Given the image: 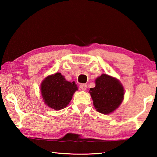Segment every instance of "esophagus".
<instances>
[{
    "label": "esophagus",
    "instance_id": "esophagus-1",
    "mask_svg": "<svg viewBox=\"0 0 157 157\" xmlns=\"http://www.w3.org/2000/svg\"><path fill=\"white\" fill-rule=\"evenodd\" d=\"M79 89L83 90V91H85L86 89V84H81L79 85Z\"/></svg>",
    "mask_w": 157,
    "mask_h": 157
}]
</instances>
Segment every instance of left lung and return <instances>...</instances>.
I'll return each instance as SVG.
<instances>
[{
  "label": "left lung",
  "mask_w": 157,
  "mask_h": 157,
  "mask_svg": "<svg viewBox=\"0 0 157 157\" xmlns=\"http://www.w3.org/2000/svg\"><path fill=\"white\" fill-rule=\"evenodd\" d=\"M89 93L96 111L103 114L112 113L123 102L124 88L116 78L102 74L95 79V86Z\"/></svg>",
  "instance_id": "obj_1"
}]
</instances>
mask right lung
Instances as JSON below:
<instances>
[{
    "mask_svg": "<svg viewBox=\"0 0 157 157\" xmlns=\"http://www.w3.org/2000/svg\"><path fill=\"white\" fill-rule=\"evenodd\" d=\"M78 89L75 82L66 81L60 73L48 76L41 84V93L45 104L55 110L65 108Z\"/></svg>",
    "mask_w": 157,
    "mask_h": 157,
    "instance_id": "right-lung-1",
    "label": "right lung"
}]
</instances>
